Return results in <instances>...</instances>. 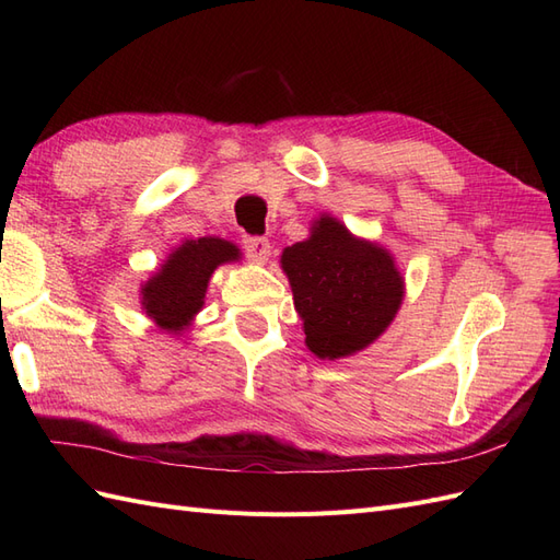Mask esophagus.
Here are the masks:
<instances>
[{"label":"esophagus","mask_w":560,"mask_h":560,"mask_svg":"<svg viewBox=\"0 0 560 560\" xmlns=\"http://www.w3.org/2000/svg\"><path fill=\"white\" fill-rule=\"evenodd\" d=\"M243 247L247 252V257L257 264H264L270 254V243L266 238H245Z\"/></svg>","instance_id":"obj_1"}]
</instances>
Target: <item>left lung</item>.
I'll return each mask as SVG.
<instances>
[{
    "label": "left lung",
    "mask_w": 560,
    "mask_h": 560,
    "mask_svg": "<svg viewBox=\"0 0 560 560\" xmlns=\"http://www.w3.org/2000/svg\"><path fill=\"white\" fill-rule=\"evenodd\" d=\"M294 308L308 350L343 360L369 348L393 325L406 282L389 249L360 238L331 214H319L306 241L282 249Z\"/></svg>",
    "instance_id": "8db88e82"
}]
</instances>
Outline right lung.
<instances>
[{
    "mask_svg": "<svg viewBox=\"0 0 560 560\" xmlns=\"http://www.w3.org/2000/svg\"><path fill=\"white\" fill-rule=\"evenodd\" d=\"M241 259L243 252L238 245L214 238V235L182 241V245L171 249L163 264L140 284L144 315L161 331L182 336L206 306L208 284L214 270Z\"/></svg>",
    "mask_w": 560,
    "mask_h": 560,
    "instance_id": "add662e5",
    "label": "right lung"
}]
</instances>
